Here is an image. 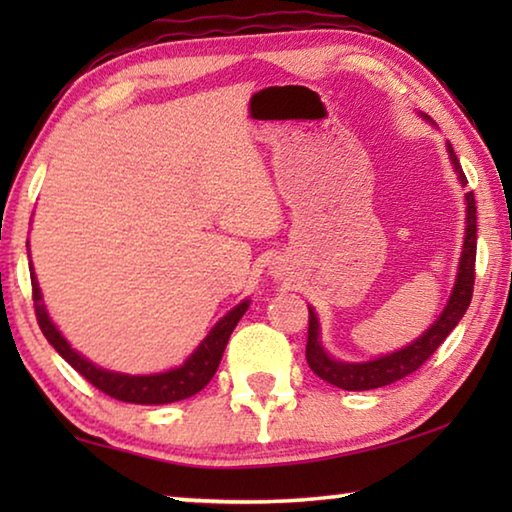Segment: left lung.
<instances>
[{
	"instance_id": "8db88e82",
	"label": "left lung",
	"mask_w": 512,
	"mask_h": 512,
	"mask_svg": "<svg viewBox=\"0 0 512 512\" xmlns=\"http://www.w3.org/2000/svg\"><path fill=\"white\" fill-rule=\"evenodd\" d=\"M449 160H452L454 169L458 173V180L467 185V178L461 169L452 144H447ZM467 203V225H465V241H463V253L461 262H458V275L452 296L443 309V314L438 320H433V325L424 332L420 339H415L411 345L397 350L386 357H379L375 361L366 363H345L329 357L320 345V327L314 309H309V329H307V363L309 368L316 372L320 379H325L327 384L339 386L343 391H370V388H381L400 381L402 377L411 375L418 370L424 361H427L433 352L440 348L449 332L458 325V320L470 307L472 291H474V262H476V203L474 194H465Z\"/></svg>"
}]
</instances>
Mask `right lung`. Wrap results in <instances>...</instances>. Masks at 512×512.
<instances>
[{"label":"right lung","mask_w":512,"mask_h":512,"mask_svg":"<svg viewBox=\"0 0 512 512\" xmlns=\"http://www.w3.org/2000/svg\"><path fill=\"white\" fill-rule=\"evenodd\" d=\"M31 287H33V307H36V318L42 329V334L47 336V341L54 345L56 352L63 357L69 366H72L79 375L90 381L94 388H99L101 393L115 397L119 402H131V404H171L187 400V397L196 395L198 391L210 384L216 368H219L225 345L232 334V329L237 327L241 316L246 314L248 300L239 302V305L228 311L219 323L212 327V332L205 336L203 343L198 345L196 352L189 357L183 366L173 368L169 372H160V375H121V372L103 370L94 366L92 361L81 357L79 352L72 350V345L65 341V336L58 332L56 325L51 323L45 305H42L40 287L31 266Z\"/></svg>","instance_id":"add662e5"}]
</instances>
